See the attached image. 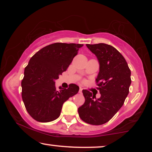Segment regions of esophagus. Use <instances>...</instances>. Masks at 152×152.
I'll use <instances>...</instances> for the list:
<instances>
[{
    "instance_id": "esophagus-1",
    "label": "esophagus",
    "mask_w": 152,
    "mask_h": 152,
    "mask_svg": "<svg viewBox=\"0 0 152 152\" xmlns=\"http://www.w3.org/2000/svg\"><path fill=\"white\" fill-rule=\"evenodd\" d=\"M82 90H83V88H81V87H80V91H79V93H82Z\"/></svg>"
}]
</instances>
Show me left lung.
Instances as JSON below:
<instances>
[{
	"mask_svg": "<svg viewBox=\"0 0 152 152\" xmlns=\"http://www.w3.org/2000/svg\"><path fill=\"white\" fill-rule=\"evenodd\" d=\"M86 46L98 60L96 82L101 96L97 99L90 91L83 90L85 102L78 113L86 123L100 125L109 121L123 105L132 83L131 70L123 56L111 45L98 43Z\"/></svg>",
	"mask_w": 152,
	"mask_h": 152,
	"instance_id": "8db88e82",
	"label": "left lung"
}]
</instances>
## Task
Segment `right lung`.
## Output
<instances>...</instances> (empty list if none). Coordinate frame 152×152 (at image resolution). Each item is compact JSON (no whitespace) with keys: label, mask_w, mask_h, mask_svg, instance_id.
I'll return each mask as SVG.
<instances>
[{"label":"right lung","mask_w":152,"mask_h":152,"mask_svg":"<svg viewBox=\"0 0 152 152\" xmlns=\"http://www.w3.org/2000/svg\"><path fill=\"white\" fill-rule=\"evenodd\" d=\"M83 44L55 43L32 56L24 70L21 82L22 98L28 113L41 122L59 117L62 106L79 91L71 84L68 88L56 89L55 80L66 71Z\"/></svg>","instance_id":"obj_1"}]
</instances>
